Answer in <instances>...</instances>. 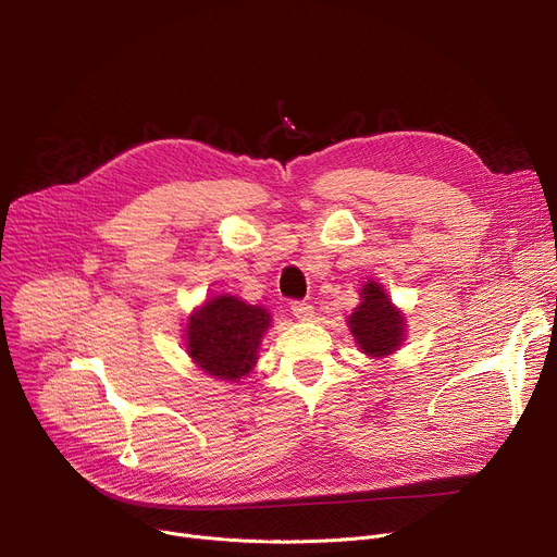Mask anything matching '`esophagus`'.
<instances>
[{"mask_svg":"<svg viewBox=\"0 0 557 557\" xmlns=\"http://www.w3.org/2000/svg\"><path fill=\"white\" fill-rule=\"evenodd\" d=\"M313 307L311 305H307V302H294V315L298 318V320H311L313 318Z\"/></svg>","mask_w":557,"mask_h":557,"instance_id":"esophagus-1","label":"esophagus"}]
</instances>
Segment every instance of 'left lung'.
Wrapping results in <instances>:
<instances>
[{
  "instance_id": "8db88e82",
  "label": "left lung",
  "mask_w": 557,
  "mask_h": 557,
  "mask_svg": "<svg viewBox=\"0 0 557 557\" xmlns=\"http://www.w3.org/2000/svg\"><path fill=\"white\" fill-rule=\"evenodd\" d=\"M404 311L393 305L386 288L374 280H368L361 286L359 305L347 315V327L366 357L386 359L404 345Z\"/></svg>"
}]
</instances>
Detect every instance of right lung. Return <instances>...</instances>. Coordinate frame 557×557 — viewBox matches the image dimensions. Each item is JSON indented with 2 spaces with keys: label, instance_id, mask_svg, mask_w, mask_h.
I'll list each match as a JSON object with an SVG mask.
<instances>
[{
  "label": "right lung",
  "instance_id": "1",
  "mask_svg": "<svg viewBox=\"0 0 557 557\" xmlns=\"http://www.w3.org/2000/svg\"><path fill=\"white\" fill-rule=\"evenodd\" d=\"M271 320L269 309L237 296L208 298L187 315L185 349L198 370L219 382L237 384L255 368Z\"/></svg>",
  "mask_w": 557,
  "mask_h": 557
}]
</instances>
